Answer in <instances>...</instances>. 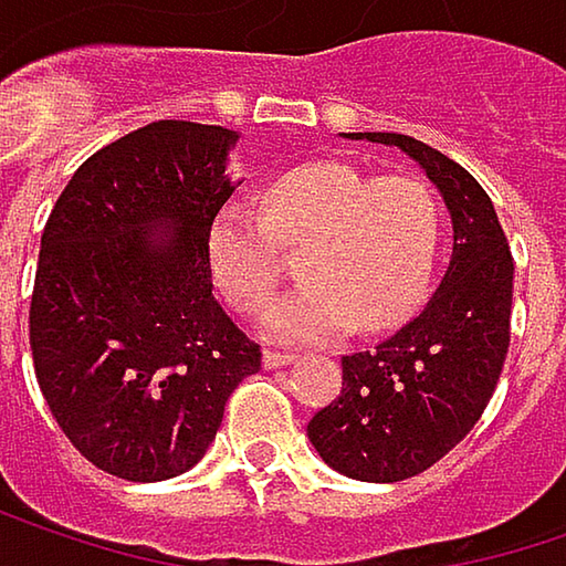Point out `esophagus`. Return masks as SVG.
Returning <instances> with one entry per match:
<instances>
[{
	"instance_id": "1",
	"label": "esophagus",
	"mask_w": 566,
	"mask_h": 566,
	"mask_svg": "<svg viewBox=\"0 0 566 566\" xmlns=\"http://www.w3.org/2000/svg\"><path fill=\"white\" fill-rule=\"evenodd\" d=\"M294 359H297V356L287 353V349H265V353H262L265 369H279V366H287V363H294Z\"/></svg>"
}]
</instances>
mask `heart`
<instances>
[{"mask_svg":"<svg viewBox=\"0 0 566 566\" xmlns=\"http://www.w3.org/2000/svg\"><path fill=\"white\" fill-rule=\"evenodd\" d=\"M443 207L415 175L376 178L353 165L317 161L275 178L259 217L223 207L207 232L213 282L235 311L259 314L282 282V252L301 245L304 287L265 314L284 343H321L388 331L415 314L434 279Z\"/></svg>","mask_w":566,"mask_h":566,"instance_id":"1","label":"heart"}]
</instances>
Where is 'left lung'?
Masks as SVG:
<instances>
[{
    "instance_id": "obj_1",
    "label": "left lung",
    "mask_w": 566,
    "mask_h": 566,
    "mask_svg": "<svg viewBox=\"0 0 566 566\" xmlns=\"http://www.w3.org/2000/svg\"><path fill=\"white\" fill-rule=\"evenodd\" d=\"M411 155L434 180L453 259L428 307L376 349L343 356V388L307 437L343 476L398 483L447 457L483 418L512 327V252L495 207L467 168L398 132H346Z\"/></svg>"
}]
</instances>
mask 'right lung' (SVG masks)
<instances>
[{"label": "right lung", "mask_w": 566, "mask_h": 566, "mask_svg": "<svg viewBox=\"0 0 566 566\" xmlns=\"http://www.w3.org/2000/svg\"><path fill=\"white\" fill-rule=\"evenodd\" d=\"M235 138L184 119L129 132L80 165L41 232L34 376L80 457L109 476L190 470L232 388L262 366L259 343L213 297L207 259Z\"/></svg>", "instance_id": "obj_1"}]
</instances>
